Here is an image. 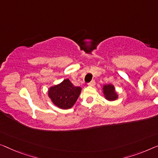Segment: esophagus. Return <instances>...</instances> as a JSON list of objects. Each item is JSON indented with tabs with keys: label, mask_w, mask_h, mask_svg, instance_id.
Returning a JSON list of instances; mask_svg holds the SVG:
<instances>
[{
	"label": "esophagus",
	"mask_w": 158,
	"mask_h": 158,
	"mask_svg": "<svg viewBox=\"0 0 158 158\" xmlns=\"http://www.w3.org/2000/svg\"><path fill=\"white\" fill-rule=\"evenodd\" d=\"M95 84H96L95 81H94V80H92V81H91V82H89V83L88 84V85L89 86H94V85H95Z\"/></svg>",
	"instance_id": "1"
}]
</instances>
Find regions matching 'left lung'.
I'll use <instances>...</instances> for the list:
<instances>
[{
    "label": "left lung",
    "instance_id": "left-lung-1",
    "mask_svg": "<svg viewBox=\"0 0 158 158\" xmlns=\"http://www.w3.org/2000/svg\"><path fill=\"white\" fill-rule=\"evenodd\" d=\"M103 93L106 99L108 101L116 100L118 96L115 90V87L113 84H106L103 86Z\"/></svg>",
    "mask_w": 158,
    "mask_h": 158
}]
</instances>
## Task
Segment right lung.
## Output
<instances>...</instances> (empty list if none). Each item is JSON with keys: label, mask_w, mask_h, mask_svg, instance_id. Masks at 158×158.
I'll return each mask as SVG.
<instances>
[{"label": "right lung", "mask_w": 158, "mask_h": 158, "mask_svg": "<svg viewBox=\"0 0 158 158\" xmlns=\"http://www.w3.org/2000/svg\"><path fill=\"white\" fill-rule=\"evenodd\" d=\"M81 91V87L74 86L69 79H66L57 85L51 86L48 96L56 106L62 109H69L76 103Z\"/></svg>", "instance_id": "1"}]
</instances>
